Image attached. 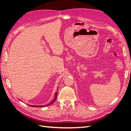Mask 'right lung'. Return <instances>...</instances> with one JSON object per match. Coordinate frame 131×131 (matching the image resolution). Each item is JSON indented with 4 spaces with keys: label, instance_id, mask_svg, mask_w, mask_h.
<instances>
[{
    "label": "right lung",
    "instance_id": "add662e5",
    "mask_svg": "<svg viewBox=\"0 0 131 131\" xmlns=\"http://www.w3.org/2000/svg\"><path fill=\"white\" fill-rule=\"evenodd\" d=\"M57 92H56V94H55V97H54V99L53 100V101H52V102H51V103H50V104H47V105H45V106H47V105H50V104H51L52 103H53L56 101V98H57ZM29 106H34V107H44L45 106L44 105H29Z\"/></svg>",
    "mask_w": 131,
    "mask_h": 131
}]
</instances>
